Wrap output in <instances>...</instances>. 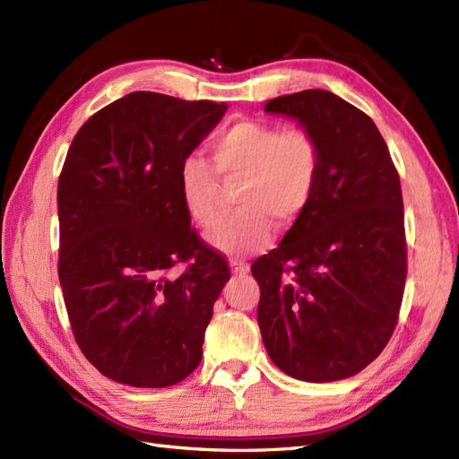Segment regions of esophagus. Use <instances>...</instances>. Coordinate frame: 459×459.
I'll return each instance as SVG.
<instances>
[{"label": "esophagus", "instance_id": "esophagus-1", "mask_svg": "<svg viewBox=\"0 0 459 459\" xmlns=\"http://www.w3.org/2000/svg\"><path fill=\"white\" fill-rule=\"evenodd\" d=\"M230 272L234 275H244L248 272V265L244 262H238V260H230Z\"/></svg>", "mask_w": 459, "mask_h": 459}]
</instances>
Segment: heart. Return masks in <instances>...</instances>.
Returning <instances> with one entry per match:
<instances>
[{"mask_svg":"<svg viewBox=\"0 0 459 459\" xmlns=\"http://www.w3.org/2000/svg\"><path fill=\"white\" fill-rule=\"evenodd\" d=\"M207 158L189 154L179 164V195L191 221L211 227L219 215V176L242 179L234 215L209 230L212 248L244 255L270 242L273 222L290 229L311 205L323 168L318 138L303 126L242 119L212 143Z\"/></svg>","mask_w":459,"mask_h":459,"instance_id":"heart-1","label":"heart"}]
</instances>
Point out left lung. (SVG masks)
Masks as SVG:
<instances>
[{
  "instance_id": "obj_1",
  "label": "left lung",
  "mask_w": 459,
  "mask_h": 459,
  "mask_svg": "<svg viewBox=\"0 0 459 459\" xmlns=\"http://www.w3.org/2000/svg\"><path fill=\"white\" fill-rule=\"evenodd\" d=\"M264 109L293 117L323 148L311 205L252 264L264 346L295 379H346L381 354L399 321L407 238L397 168L376 123L326 90Z\"/></svg>"
}]
</instances>
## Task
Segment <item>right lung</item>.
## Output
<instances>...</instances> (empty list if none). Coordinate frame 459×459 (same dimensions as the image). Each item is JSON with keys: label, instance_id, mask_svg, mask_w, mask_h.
<instances>
[{"label": "right lung", "instance_id": "add662e5", "mask_svg": "<svg viewBox=\"0 0 459 459\" xmlns=\"http://www.w3.org/2000/svg\"><path fill=\"white\" fill-rule=\"evenodd\" d=\"M225 103L133 91L74 136L58 179V278L74 338L105 377L169 387L204 356L230 270L191 229L179 164ZM179 263L186 270L174 274Z\"/></svg>", "mask_w": 459, "mask_h": 459}]
</instances>
